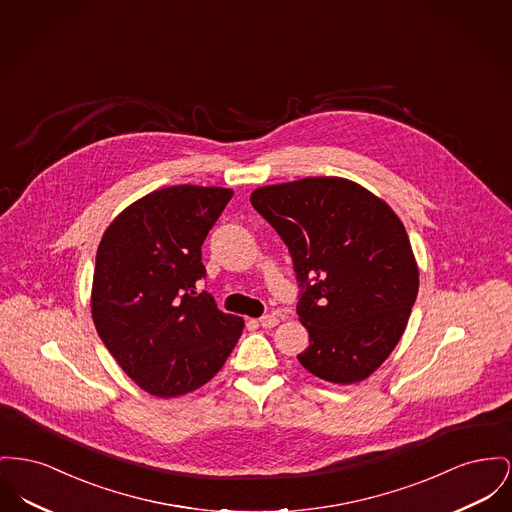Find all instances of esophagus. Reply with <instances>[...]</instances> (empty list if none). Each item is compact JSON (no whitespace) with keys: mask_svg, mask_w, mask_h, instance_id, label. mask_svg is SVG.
<instances>
[{"mask_svg":"<svg viewBox=\"0 0 512 512\" xmlns=\"http://www.w3.org/2000/svg\"><path fill=\"white\" fill-rule=\"evenodd\" d=\"M259 323H261L263 329H272V327H276V325L280 323V319H278L276 315H263V317L259 319Z\"/></svg>","mask_w":512,"mask_h":512,"instance_id":"1","label":"esophagus"}]
</instances>
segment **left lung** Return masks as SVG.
Returning <instances> with one entry per match:
<instances>
[{
  "label": "left lung",
  "mask_w": 512,
  "mask_h": 512,
  "mask_svg": "<svg viewBox=\"0 0 512 512\" xmlns=\"http://www.w3.org/2000/svg\"><path fill=\"white\" fill-rule=\"evenodd\" d=\"M251 205L288 245L300 282L296 311L309 332L298 356L319 379H367L398 344L420 272L391 207L344 178L265 185Z\"/></svg>",
  "instance_id": "left-lung-1"
}]
</instances>
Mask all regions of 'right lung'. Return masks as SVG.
<instances>
[{
	"instance_id": "right-lung-1",
	"label": "right lung",
	"mask_w": 512,
	"mask_h": 512,
	"mask_svg": "<svg viewBox=\"0 0 512 512\" xmlns=\"http://www.w3.org/2000/svg\"><path fill=\"white\" fill-rule=\"evenodd\" d=\"M234 191L174 185L116 216L96 251L92 321L121 369L158 398L209 383L228 360L243 319L222 313L205 278L201 245Z\"/></svg>"
}]
</instances>
